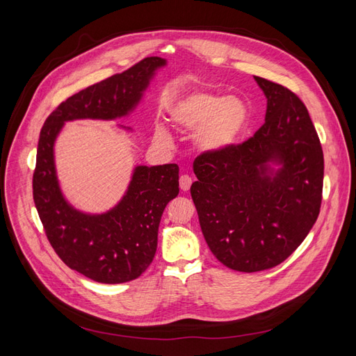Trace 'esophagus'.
Wrapping results in <instances>:
<instances>
[{
    "label": "esophagus",
    "mask_w": 356,
    "mask_h": 356,
    "mask_svg": "<svg viewBox=\"0 0 356 356\" xmlns=\"http://www.w3.org/2000/svg\"><path fill=\"white\" fill-rule=\"evenodd\" d=\"M191 184H193V179H191V177L190 175H181L179 177V188L182 190V191H188L190 190V187H191Z\"/></svg>",
    "instance_id": "obj_1"
}]
</instances>
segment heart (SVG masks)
Wrapping results in <instances>:
<instances>
[{
  "label": "heart",
  "mask_w": 356,
  "mask_h": 356,
  "mask_svg": "<svg viewBox=\"0 0 356 356\" xmlns=\"http://www.w3.org/2000/svg\"><path fill=\"white\" fill-rule=\"evenodd\" d=\"M248 108L239 99H229L220 93L199 92L182 99L172 111V118L181 127L197 131L196 141L203 149L221 152L241 138L248 124ZM160 138H168L159 131Z\"/></svg>",
  "instance_id": "1"
}]
</instances>
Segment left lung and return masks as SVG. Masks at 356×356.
Wrapping results in <instances>:
<instances>
[{
  "label": "left lung",
  "instance_id": "8db88e82",
  "mask_svg": "<svg viewBox=\"0 0 356 356\" xmlns=\"http://www.w3.org/2000/svg\"><path fill=\"white\" fill-rule=\"evenodd\" d=\"M254 79L267 98L266 122L241 144L199 154L190 188L209 250L246 273L281 264L297 250L316 222L324 184V153L306 105L285 86ZM270 158L284 168L261 177Z\"/></svg>",
  "mask_w": 356,
  "mask_h": 356
}]
</instances>
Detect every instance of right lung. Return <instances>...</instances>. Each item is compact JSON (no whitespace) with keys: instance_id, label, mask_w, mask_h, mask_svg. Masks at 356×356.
<instances>
[{"instance_id":"right-lung-1","label":"right lung","mask_w":356,"mask_h":356,"mask_svg":"<svg viewBox=\"0 0 356 356\" xmlns=\"http://www.w3.org/2000/svg\"><path fill=\"white\" fill-rule=\"evenodd\" d=\"M165 59L149 56L60 102L41 127L32 195L47 239L72 270L101 284H123L141 276L157 250L166 204L179 193L175 163L138 166L123 200L102 215L72 209L58 186L53 144L63 122L126 115L141 99L153 71Z\"/></svg>"}]
</instances>
